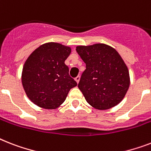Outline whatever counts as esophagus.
Masks as SVG:
<instances>
[{
	"label": "esophagus",
	"instance_id": "1",
	"mask_svg": "<svg viewBox=\"0 0 151 151\" xmlns=\"http://www.w3.org/2000/svg\"><path fill=\"white\" fill-rule=\"evenodd\" d=\"M75 81H76V82H77V83H79V81H80V76H78V77H77V78H75Z\"/></svg>",
	"mask_w": 151,
	"mask_h": 151
}]
</instances>
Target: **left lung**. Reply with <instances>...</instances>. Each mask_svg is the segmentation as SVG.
<instances>
[{"label":"left lung","mask_w":151,"mask_h":151,"mask_svg":"<svg viewBox=\"0 0 151 151\" xmlns=\"http://www.w3.org/2000/svg\"><path fill=\"white\" fill-rule=\"evenodd\" d=\"M76 50L86 64L78 88L87 102L99 110L118 105L130 83L127 66L119 52L103 43L79 46Z\"/></svg>","instance_id":"left-lung-1"}]
</instances>
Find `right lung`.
Masks as SVG:
<instances>
[{
    "label": "right lung",
    "instance_id": "add662e5",
    "mask_svg": "<svg viewBox=\"0 0 151 151\" xmlns=\"http://www.w3.org/2000/svg\"><path fill=\"white\" fill-rule=\"evenodd\" d=\"M71 48L47 42L35 49L25 61L22 83L32 102L46 109H55L64 102L77 82L70 77L65 60Z\"/></svg>",
    "mask_w": 151,
    "mask_h": 151
}]
</instances>
